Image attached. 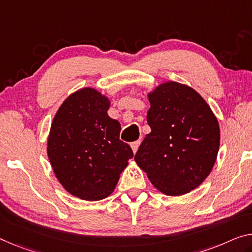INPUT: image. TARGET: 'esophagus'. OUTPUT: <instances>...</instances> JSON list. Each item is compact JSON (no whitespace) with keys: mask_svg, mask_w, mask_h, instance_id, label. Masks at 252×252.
Wrapping results in <instances>:
<instances>
[{"mask_svg":"<svg viewBox=\"0 0 252 252\" xmlns=\"http://www.w3.org/2000/svg\"><path fill=\"white\" fill-rule=\"evenodd\" d=\"M139 144H141V141H135V142H133V143H131V144H130V146H131V150H133V152H134V153H136V152H137Z\"/></svg>","mask_w":252,"mask_h":252,"instance_id":"34e87169","label":"esophagus"}]
</instances>
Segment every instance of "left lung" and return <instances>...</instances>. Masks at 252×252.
Instances as JSON below:
<instances>
[{"mask_svg":"<svg viewBox=\"0 0 252 252\" xmlns=\"http://www.w3.org/2000/svg\"><path fill=\"white\" fill-rule=\"evenodd\" d=\"M151 133L135 161L152 185L169 196L185 195L206 179L220 148L218 119L192 88L165 82L149 94Z\"/></svg>","mask_w":252,"mask_h":252,"instance_id":"obj_1","label":"left lung"}]
</instances>
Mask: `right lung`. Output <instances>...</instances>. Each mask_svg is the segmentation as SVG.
Wrapping results in <instances>:
<instances>
[{"instance_id": "right-lung-1", "label": "right lung", "mask_w": 252, "mask_h": 252, "mask_svg": "<svg viewBox=\"0 0 252 252\" xmlns=\"http://www.w3.org/2000/svg\"><path fill=\"white\" fill-rule=\"evenodd\" d=\"M109 106L94 89H81L62 103L50 127L47 153L55 176L84 200L109 196L134 156L119 139L121 124L108 116Z\"/></svg>"}]
</instances>
